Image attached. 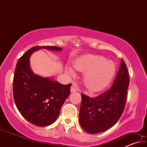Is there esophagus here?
I'll return each mask as SVG.
<instances>
[{"mask_svg": "<svg viewBox=\"0 0 147 147\" xmlns=\"http://www.w3.org/2000/svg\"><path fill=\"white\" fill-rule=\"evenodd\" d=\"M78 91V88L76 86L73 85L71 88V93H74V92H76Z\"/></svg>", "mask_w": 147, "mask_h": 147, "instance_id": "34e87169", "label": "esophagus"}]
</instances>
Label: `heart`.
I'll list each match as a JSON object with an SVG mask.
<instances>
[{
	"instance_id": "1",
	"label": "heart",
	"mask_w": 147,
	"mask_h": 147,
	"mask_svg": "<svg viewBox=\"0 0 147 147\" xmlns=\"http://www.w3.org/2000/svg\"><path fill=\"white\" fill-rule=\"evenodd\" d=\"M74 68L84 74V83L91 91H99L108 85L115 75L116 66L113 61L99 55H86L76 59ZM69 76H74L75 72L71 66L65 68Z\"/></svg>"
}]
</instances>
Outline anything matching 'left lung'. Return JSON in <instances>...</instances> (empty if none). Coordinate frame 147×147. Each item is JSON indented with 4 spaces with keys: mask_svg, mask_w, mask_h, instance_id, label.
<instances>
[{
    "mask_svg": "<svg viewBox=\"0 0 147 147\" xmlns=\"http://www.w3.org/2000/svg\"><path fill=\"white\" fill-rule=\"evenodd\" d=\"M130 82L127 67L123 59L111 88L96 97L82 94L79 123L89 134H98L115 125L123 113Z\"/></svg>",
    "mask_w": 147,
    "mask_h": 147,
    "instance_id": "left-lung-1",
    "label": "left lung"
}]
</instances>
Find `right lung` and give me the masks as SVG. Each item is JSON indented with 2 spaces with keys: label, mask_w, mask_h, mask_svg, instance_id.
<instances>
[{
  "label": "right lung",
  "mask_w": 147,
  "mask_h": 147,
  "mask_svg": "<svg viewBox=\"0 0 147 147\" xmlns=\"http://www.w3.org/2000/svg\"><path fill=\"white\" fill-rule=\"evenodd\" d=\"M41 49L62 50L56 46H37L27 51L17 63L13 91L14 101L21 115L35 125L47 126L58 118L61 106L70 94L71 84L63 85L33 73L30 66V57Z\"/></svg>",
  "instance_id": "add662e5"
}]
</instances>
